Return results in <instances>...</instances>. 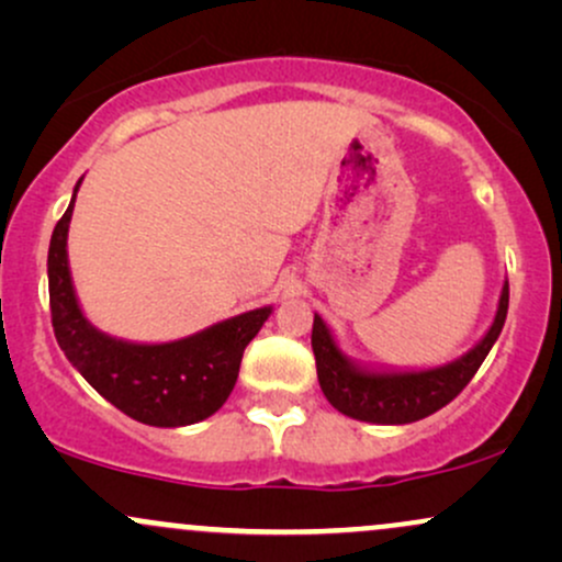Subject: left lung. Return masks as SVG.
I'll return each mask as SVG.
<instances>
[{"label": "left lung", "instance_id": "8db88e82", "mask_svg": "<svg viewBox=\"0 0 562 562\" xmlns=\"http://www.w3.org/2000/svg\"><path fill=\"white\" fill-rule=\"evenodd\" d=\"M507 303L509 285L505 282L492 330L462 359L447 367H438V370L396 372V375H389V372L385 375L383 372H364L348 364L344 353L335 346L325 322H322L319 314H314L312 348L314 359H317L322 393H325L327 402L335 409L353 417V420L380 425L423 420V417L434 415L441 406H447L454 396H460L462 389L473 380L486 353L492 351L494 340L499 338L502 327H505Z\"/></svg>", "mask_w": 562, "mask_h": 562}]
</instances>
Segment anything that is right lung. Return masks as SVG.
Segmentation results:
<instances>
[{
  "mask_svg": "<svg viewBox=\"0 0 562 562\" xmlns=\"http://www.w3.org/2000/svg\"><path fill=\"white\" fill-rule=\"evenodd\" d=\"M70 214L74 203L55 224L47 256L49 312L68 362L100 396L137 423L177 428L214 415L235 389L245 346L256 338L272 308H254L173 344L139 346L108 338L83 319L70 285L66 254Z\"/></svg>",
  "mask_w": 562,
  "mask_h": 562,
  "instance_id": "obj_1",
  "label": "right lung"
}]
</instances>
